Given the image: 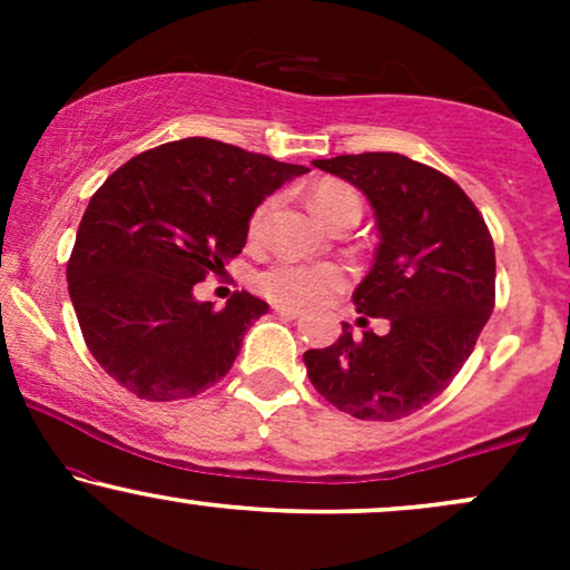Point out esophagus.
<instances>
[{
  "label": "esophagus",
  "instance_id": "obj_1",
  "mask_svg": "<svg viewBox=\"0 0 570 570\" xmlns=\"http://www.w3.org/2000/svg\"><path fill=\"white\" fill-rule=\"evenodd\" d=\"M273 311H276L278 316H284V318H299V316H303V311H299V307H286V305H276V307H273Z\"/></svg>",
  "mask_w": 570,
  "mask_h": 570
}]
</instances>
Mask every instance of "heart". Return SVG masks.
I'll return each mask as SVG.
<instances>
[{"label": "heart", "mask_w": 570, "mask_h": 570, "mask_svg": "<svg viewBox=\"0 0 570 570\" xmlns=\"http://www.w3.org/2000/svg\"><path fill=\"white\" fill-rule=\"evenodd\" d=\"M313 206H316L318 217L326 225H337L343 219L362 217V195L353 189L348 181L340 179H322L313 187ZM267 203L254 208L252 219H248V233L259 235L267 219ZM348 284L343 267L337 265H305L294 263V259H276L267 265L265 271L257 273V289L267 299L278 305L289 307H311L324 303L330 294H335Z\"/></svg>", "instance_id": "heart-1"}]
</instances>
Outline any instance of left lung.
Returning a JSON list of instances; mask_svg holds the SVG:
<instances>
[{
  "label": "left lung",
  "mask_w": 570,
  "mask_h": 570,
  "mask_svg": "<svg viewBox=\"0 0 570 570\" xmlns=\"http://www.w3.org/2000/svg\"><path fill=\"white\" fill-rule=\"evenodd\" d=\"M313 166L367 195L381 244L353 292L358 324L385 335L305 351L313 389L358 421H399L453 383L495 305V248L476 206L450 176L396 153L337 155Z\"/></svg>",
  "instance_id": "obj_1"
}]
</instances>
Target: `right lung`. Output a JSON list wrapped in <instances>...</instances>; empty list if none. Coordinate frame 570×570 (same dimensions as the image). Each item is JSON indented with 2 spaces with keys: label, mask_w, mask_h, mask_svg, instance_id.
<instances>
[{
  "label": "right lung",
  "mask_w": 570,
  "mask_h": 570,
  "mask_svg": "<svg viewBox=\"0 0 570 570\" xmlns=\"http://www.w3.org/2000/svg\"><path fill=\"white\" fill-rule=\"evenodd\" d=\"M233 144L189 136L130 158L96 189L67 263L85 345L147 402L212 389L267 303L235 292L217 311L193 286L246 246L265 195L305 174Z\"/></svg>",
  "instance_id": "right-lung-1"
}]
</instances>
